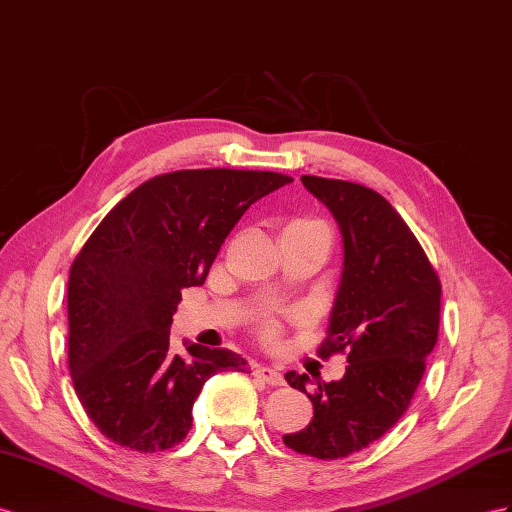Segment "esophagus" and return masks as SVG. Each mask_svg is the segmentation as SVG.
<instances>
[{"label": "esophagus", "mask_w": 512, "mask_h": 512, "mask_svg": "<svg viewBox=\"0 0 512 512\" xmlns=\"http://www.w3.org/2000/svg\"><path fill=\"white\" fill-rule=\"evenodd\" d=\"M253 374H255L257 378H261V381H264V383H268V385H274V387L283 385V374H281L279 370L270 368V365H255Z\"/></svg>", "instance_id": "34e87169"}]
</instances>
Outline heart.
<instances>
[{
    "label": "heart",
    "mask_w": 512,
    "mask_h": 512,
    "mask_svg": "<svg viewBox=\"0 0 512 512\" xmlns=\"http://www.w3.org/2000/svg\"><path fill=\"white\" fill-rule=\"evenodd\" d=\"M287 227H324V225H322V222H318V220L298 218V220L290 222V225H287ZM279 331H281V326H279L277 318H266L264 322L259 324V335L264 337L266 342H274V339L279 337Z\"/></svg>",
    "instance_id": "obj_1"
}]
</instances>
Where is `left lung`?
Segmentation results:
<instances>
[{
  "label": "left lung",
  "instance_id": "8db88e82",
  "mask_svg": "<svg viewBox=\"0 0 512 512\" xmlns=\"http://www.w3.org/2000/svg\"><path fill=\"white\" fill-rule=\"evenodd\" d=\"M344 238V272L322 359L346 352L344 378L324 383L287 372L313 404V419L283 443L322 461L381 439L409 409L437 344L441 281L422 244L387 199L361 183L303 175Z\"/></svg>",
  "mask_w": 512,
  "mask_h": 512
}]
</instances>
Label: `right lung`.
Masks as SVG:
<instances>
[{"label":"right lung","mask_w":512,"mask_h":512,"mask_svg":"<svg viewBox=\"0 0 512 512\" xmlns=\"http://www.w3.org/2000/svg\"><path fill=\"white\" fill-rule=\"evenodd\" d=\"M292 177L175 170L140 183L86 240L69 272V372L84 411L116 445L175 448L209 376L246 372L225 348H170L181 290L203 285L235 222Z\"/></svg>","instance_id":"add662e5"}]
</instances>
